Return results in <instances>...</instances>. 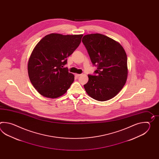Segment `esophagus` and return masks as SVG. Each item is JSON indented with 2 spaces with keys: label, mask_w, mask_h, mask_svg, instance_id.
Wrapping results in <instances>:
<instances>
[{
  "label": "esophagus",
  "mask_w": 159,
  "mask_h": 159,
  "mask_svg": "<svg viewBox=\"0 0 159 159\" xmlns=\"http://www.w3.org/2000/svg\"><path fill=\"white\" fill-rule=\"evenodd\" d=\"M81 74H75V75L77 77H80V76H81Z\"/></svg>",
  "instance_id": "1"
}]
</instances>
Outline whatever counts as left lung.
I'll list each match as a JSON object with an SVG mask.
<instances>
[{
  "label": "left lung",
  "mask_w": 159,
  "mask_h": 159,
  "mask_svg": "<svg viewBox=\"0 0 159 159\" xmlns=\"http://www.w3.org/2000/svg\"><path fill=\"white\" fill-rule=\"evenodd\" d=\"M82 41L93 65L97 66L96 75H88L84 84L91 98L106 101L118 94L125 84L127 75V57L118 42L99 34L84 35Z\"/></svg>",
  "instance_id": "left-lung-1"
}]
</instances>
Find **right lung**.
<instances>
[{
  "mask_svg": "<svg viewBox=\"0 0 159 159\" xmlns=\"http://www.w3.org/2000/svg\"><path fill=\"white\" fill-rule=\"evenodd\" d=\"M82 36L51 34L36 45L29 58L28 73L32 84L41 95L58 98L70 88L75 75L64 66L81 43Z\"/></svg>",
  "mask_w": 159,
  "mask_h": 159,
  "instance_id": "1",
  "label": "right lung"
}]
</instances>
